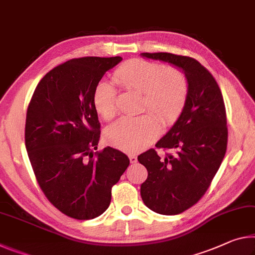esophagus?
<instances>
[{
    "mask_svg": "<svg viewBox=\"0 0 255 255\" xmlns=\"http://www.w3.org/2000/svg\"><path fill=\"white\" fill-rule=\"evenodd\" d=\"M128 156H129V161H130L131 163H136L137 162L136 154H132V153H130V154H128Z\"/></svg>",
    "mask_w": 255,
    "mask_h": 255,
    "instance_id": "esophagus-1",
    "label": "esophagus"
}]
</instances>
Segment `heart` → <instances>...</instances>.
Masks as SVG:
<instances>
[{
  "mask_svg": "<svg viewBox=\"0 0 255 255\" xmlns=\"http://www.w3.org/2000/svg\"><path fill=\"white\" fill-rule=\"evenodd\" d=\"M115 79L121 86L142 93L144 110L149 109L165 126L175 123L187 100L185 76L156 62L132 60L115 72ZM116 99L117 91L112 83L102 80L95 87L93 103L103 119L111 120L116 116ZM154 115L148 112L135 118L119 119L107 129V142L125 152L140 151L160 131L159 120Z\"/></svg>",
  "mask_w": 255,
  "mask_h": 255,
  "instance_id": "1",
  "label": "heart"
}]
</instances>
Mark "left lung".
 I'll return each instance as SVG.
<instances>
[{
    "instance_id": "8db88e82",
    "label": "left lung",
    "mask_w": 255,
    "mask_h": 255,
    "mask_svg": "<svg viewBox=\"0 0 255 255\" xmlns=\"http://www.w3.org/2000/svg\"><path fill=\"white\" fill-rule=\"evenodd\" d=\"M140 56L171 64L187 80L183 111L155 144L173 153L162 159L151 148L137 157L148 173L140 185L144 204L160 215H178L204 195L224 160L228 138L224 99L216 79L195 59L162 52Z\"/></svg>"
}]
</instances>
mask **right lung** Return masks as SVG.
Listing matches in <instances>:
<instances>
[{
  "mask_svg": "<svg viewBox=\"0 0 255 255\" xmlns=\"http://www.w3.org/2000/svg\"><path fill=\"white\" fill-rule=\"evenodd\" d=\"M121 60L88 56L60 64L43 77L28 107L25 142L36 179L48 201L74 219L102 215L129 165L119 149L94 152L101 126L93 95Z\"/></svg>",
  "mask_w": 255,
  "mask_h": 255,
  "instance_id": "right-lung-1",
  "label": "right lung"
}]
</instances>
